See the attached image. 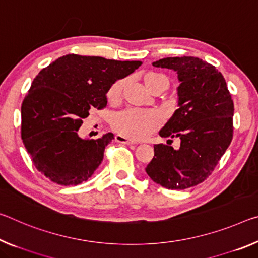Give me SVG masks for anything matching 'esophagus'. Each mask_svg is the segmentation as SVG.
<instances>
[{"mask_svg":"<svg viewBox=\"0 0 258 258\" xmlns=\"http://www.w3.org/2000/svg\"><path fill=\"white\" fill-rule=\"evenodd\" d=\"M114 140H116L117 142H119V144H126V145H134L136 142L130 140V139H127L124 136H121V134H117L116 137H114Z\"/></svg>","mask_w":258,"mask_h":258,"instance_id":"1","label":"esophagus"}]
</instances>
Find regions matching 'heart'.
<instances>
[{
	"instance_id": "1",
	"label": "heart",
	"mask_w": 258,
	"mask_h": 258,
	"mask_svg": "<svg viewBox=\"0 0 258 258\" xmlns=\"http://www.w3.org/2000/svg\"><path fill=\"white\" fill-rule=\"evenodd\" d=\"M144 84L148 91L154 93L157 89H164L167 86V79L156 72H147L142 77ZM124 81L117 80L110 86L108 91V99L110 101H117L121 95ZM161 125V118L154 111H141V110L128 109L117 113L112 119V127L121 136L130 139H142L154 132Z\"/></svg>"
}]
</instances>
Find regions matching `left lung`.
Masks as SVG:
<instances>
[{"label":"left lung","instance_id":"obj_1","mask_svg":"<svg viewBox=\"0 0 258 258\" xmlns=\"http://www.w3.org/2000/svg\"><path fill=\"white\" fill-rule=\"evenodd\" d=\"M153 65L178 75V109L159 136L181 142L179 149L155 145L146 172L167 189H186L206 180L230 146L234 104L222 73L198 57H166Z\"/></svg>","mask_w":258,"mask_h":258}]
</instances>
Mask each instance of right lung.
<instances>
[{
    "label": "right lung",
    "instance_id": "obj_1",
    "mask_svg": "<svg viewBox=\"0 0 258 258\" xmlns=\"http://www.w3.org/2000/svg\"><path fill=\"white\" fill-rule=\"evenodd\" d=\"M141 64L70 54L39 72L22 104V139L44 177L62 186L79 185L92 177L113 134L89 140L78 131L91 110L107 105L110 86Z\"/></svg>",
    "mask_w": 258,
    "mask_h": 258
}]
</instances>
